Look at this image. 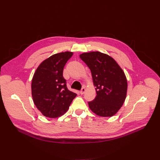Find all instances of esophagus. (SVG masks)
I'll use <instances>...</instances> for the list:
<instances>
[{"label":"esophagus","instance_id":"34e87169","mask_svg":"<svg viewBox=\"0 0 160 160\" xmlns=\"http://www.w3.org/2000/svg\"><path fill=\"white\" fill-rule=\"evenodd\" d=\"M85 91H86L85 88V87H82V88H81V91H80V94H84V93L85 92Z\"/></svg>","mask_w":160,"mask_h":160}]
</instances>
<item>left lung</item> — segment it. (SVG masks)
Returning <instances> with one entry per match:
<instances>
[{
  "instance_id": "8db88e82",
  "label": "left lung",
  "mask_w": 160,
  "mask_h": 160,
  "mask_svg": "<svg viewBox=\"0 0 160 160\" xmlns=\"http://www.w3.org/2000/svg\"><path fill=\"white\" fill-rule=\"evenodd\" d=\"M79 57L90 68L97 93L88 102L89 108L100 117L115 115L126 98L128 82L124 71L111 57L101 52H83Z\"/></svg>"
}]
</instances>
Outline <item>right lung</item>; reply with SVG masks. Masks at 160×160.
I'll list each match as a JSON object with an SVG mask.
<instances>
[{
    "label": "right lung",
    "mask_w": 160,
    "mask_h": 160,
    "mask_svg": "<svg viewBox=\"0 0 160 160\" xmlns=\"http://www.w3.org/2000/svg\"><path fill=\"white\" fill-rule=\"evenodd\" d=\"M73 52L57 53L37 68L32 79L33 102L42 115L48 118L63 115L77 96L68 89L63 78V70Z\"/></svg>",
    "instance_id": "obj_1"
}]
</instances>
